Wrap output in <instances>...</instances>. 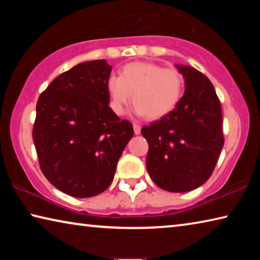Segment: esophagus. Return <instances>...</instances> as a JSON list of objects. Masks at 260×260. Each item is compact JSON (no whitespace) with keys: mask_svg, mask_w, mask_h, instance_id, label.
<instances>
[{"mask_svg":"<svg viewBox=\"0 0 260 260\" xmlns=\"http://www.w3.org/2000/svg\"><path fill=\"white\" fill-rule=\"evenodd\" d=\"M133 128H134V133L135 135H139L141 133V126L139 124H134L133 125Z\"/></svg>","mask_w":260,"mask_h":260,"instance_id":"34e87169","label":"esophagus"}]
</instances>
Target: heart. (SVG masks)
Masks as SVG:
<instances>
[{
	"label": "heart",
	"instance_id": "obj_1",
	"mask_svg": "<svg viewBox=\"0 0 260 260\" xmlns=\"http://www.w3.org/2000/svg\"><path fill=\"white\" fill-rule=\"evenodd\" d=\"M184 79L174 68L151 61H134L120 70V77L107 81L110 108L121 116L132 98L134 112L149 119H159L172 112L182 98Z\"/></svg>",
	"mask_w": 260,
	"mask_h": 260
}]
</instances>
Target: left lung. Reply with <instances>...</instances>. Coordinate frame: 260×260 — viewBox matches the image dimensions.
I'll return each instance as SVG.
<instances>
[{
	"mask_svg": "<svg viewBox=\"0 0 260 260\" xmlns=\"http://www.w3.org/2000/svg\"><path fill=\"white\" fill-rule=\"evenodd\" d=\"M186 90L172 112L143 126L148 173L158 187L186 192L212 174L223 147L221 105L212 82L199 70L177 65Z\"/></svg>",
	"mask_w": 260,
	"mask_h": 260,
	"instance_id": "left-lung-1",
	"label": "left lung"
}]
</instances>
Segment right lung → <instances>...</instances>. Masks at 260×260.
Returning a JSON list of instances; mask_svg holds the SVG:
<instances>
[{
	"instance_id": "1",
	"label": "right lung",
	"mask_w": 260,
	"mask_h": 260,
	"mask_svg": "<svg viewBox=\"0 0 260 260\" xmlns=\"http://www.w3.org/2000/svg\"><path fill=\"white\" fill-rule=\"evenodd\" d=\"M111 70L105 59L78 64L38 100L32 135L39 164L52 186L70 196L103 192L134 134L131 122L109 107Z\"/></svg>"
}]
</instances>
